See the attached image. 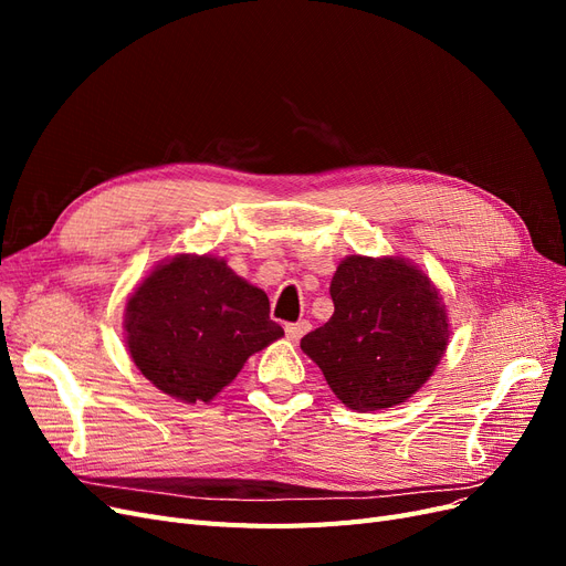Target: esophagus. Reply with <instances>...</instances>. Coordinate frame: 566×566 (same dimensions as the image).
Here are the masks:
<instances>
[{"mask_svg":"<svg viewBox=\"0 0 566 566\" xmlns=\"http://www.w3.org/2000/svg\"><path fill=\"white\" fill-rule=\"evenodd\" d=\"M310 328H312V323H310V321L285 323V335H287L290 339H300L302 335H306V333H310Z\"/></svg>","mask_w":566,"mask_h":566,"instance_id":"1","label":"esophagus"}]
</instances>
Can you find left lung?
<instances>
[{"label":"left lung","instance_id":"8db88e82","mask_svg":"<svg viewBox=\"0 0 566 566\" xmlns=\"http://www.w3.org/2000/svg\"><path fill=\"white\" fill-rule=\"evenodd\" d=\"M331 297V321L302 337V352L345 406L403 403L449 345L447 306L432 281L399 256L352 254L335 271Z\"/></svg>","mask_w":566,"mask_h":566}]
</instances>
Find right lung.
<instances>
[{
    "mask_svg": "<svg viewBox=\"0 0 566 566\" xmlns=\"http://www.w3.org/2000/svg\"><path fill=\"white\" fill-rule=\"evenodd\" d=\"M125 331L144 378L186 403L214 399L283 335L264 290L208 254H179L153 271L127 302Z\"/></svg>",
    "mask_w": 566,
    "mask_h": 566,
    "instance_id": "add662e5",
    "label": "right lung"
}]
</instances>
